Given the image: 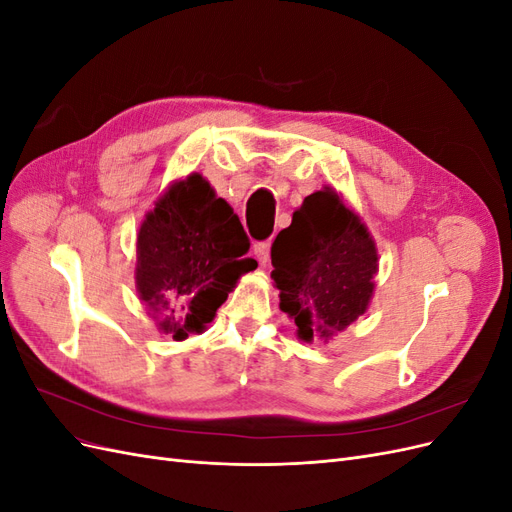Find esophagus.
<instances>
[{
  "label": "esophagus",
  "mask_w": 512,
  "mask_h": 512,
  "mask_svg": "<svg viewBox=\"0 0 512 512\" xmlns=\"http://www.w3.org/2000/svg\"><path fill=\"white\" fill-rule=\"evenodd\" d=\"M254 258L258 260L260 267H265L269 262V243H256L254 245Z\"/></svg>",
  "instance_id": "1"
}]
</instances>
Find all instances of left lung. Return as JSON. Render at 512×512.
Instances as JSON below:
<instances>
[{"label":"left lung","mask_w":512,"mask_h":512,"mask_svg":"<svg viewBox=\"0 0 512 512\" xmlns=\"http://www.w3.org/2000/svg\"><path fill=\"white\" fill-rule=\"evenodd\" d=\"M378 260L374 237L342 194L322 188L303 200L271 247L280 309L301 342L327 344L367 312Z\"/></svg>","instance_id":"left-lung-1"}]
</instances>
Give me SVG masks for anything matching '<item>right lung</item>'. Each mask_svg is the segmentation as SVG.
Wrapping results in <instances>:
<instances>
[{
	"instance_id": "1",
	"label": "right lung",
	"mask_w": 512,
	"mask_h": 512,
	"mask_svg": "<svg viewBox=\"0 0 512 512\" xmlns=\"http://www.w3.org/2000/svg\"><path fill=\"white\" fill-rule=\"evenodd\" d=\"M247 250L239 215L203 175L170 183L136 235V292L158 331L177 342L203 333L241 275L258 267Z\"/></svg>"
}]
</instances>
